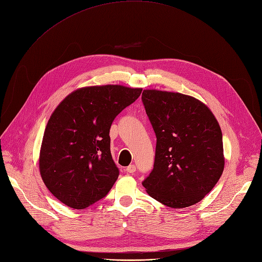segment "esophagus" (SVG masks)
<instances>
[{
  "label": "esophagus",
  "instance_id": "34e87169",
  "mask_svg": "<svg viewBox=\"0 0 262 262\" xmlns=\"http://www.w3.org/2000/svg\"><path fill=\"white\" fill-rule=\"evenodd\" d=\"M127 172H130V173H133L135 170H136V166L134 165V164H131V165H129L128 167H127Z\"/></svg>",
  "mask_w": 262,
  "mask_h": 262
}]
</instances>
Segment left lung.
I'll list each match as a JSON object with an SVG mask.
<instances>
[{"label":"left lung","mask_w":262,"mask_h":262,"mask_svg":"<svg viewBox=\"0 0 262 262\" xmlns=\"http://www.w3.org/2000/svg\"><path fill=\"white\" fill-rule=\"evenodd\" d=\"M142 101L157 136L154 169L143 181L146 192L170 208L197 204L225 165L215 116L198 99L180 93L145 90Z\"/></svg>","instance_id":"1"}]
</instances>
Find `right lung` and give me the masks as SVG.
Segmentation results:
<instances>
[{"mask_svg":"<svg viewBox=\"0 0 262 262\" xmlns=\"http://www.w3.org/2000/svg\"><path fill=\"white\" fill-rule=\"evenodd\" d=\"M142 91L122 85L82 87L54 110L43 133L39 171L59 202L85 209L110 192L119 175L111 155V124Z\"/></svg>","mask_w":262,"mask_h":262,"instance_id":"add662e5","label":"right lung"}]
</instances>
